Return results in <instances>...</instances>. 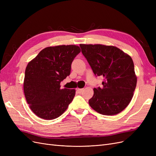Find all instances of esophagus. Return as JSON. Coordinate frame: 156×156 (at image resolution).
Segmentation results:
<instances>
[{"label":"esophagus","instance_id":"34e87169","mask_svg":"<svg viewBox=\"0 0 156 156\" xmlns=\"http://www.w3.org/2000/svg\"><path fill=\"white\" fill-rule=\"evenodd\" d=\"M83 91V88H77V92L79 94H81Z\"/></svg>","mask_w":156,"mask_h":156}]
</instances>
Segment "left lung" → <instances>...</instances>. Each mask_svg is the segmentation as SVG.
Segmentation results:
<instances>
[{
  "label": "left lung",
  "mask_w": 156,
  "mask_h": 156,
  "mask_svg": "<svg viewBox=\"0 0 156 156\" xmlns=\"http://www.w3.org/2000/svg\"><path fill=\"white\" fill-rule=\"evenodd\" d=\"M81 52L103 86L94 88L89 105L103 115H115L129 105L136 85L133 60L114 46L80 44Z\"/></svg>",
  "instance_id": "obj_1"
}]
</instances>
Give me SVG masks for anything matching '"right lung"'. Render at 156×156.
<instances>
[{"instance_id": "obj_1", "label": "right lung", "mask_w": 156, "mask_h": 156, "mask_svg": "<svg viewBox=\"0 0 156 156\" xmlns=\"http://www.w3.org/2000/svg\"><path fill=\"white\" fill-rule=\"evenodd\" d=\"M80 52L75 45L48 47L28 64L24 93L32 112L45 120L62 115L75 96V89L60 88V82L69 76L71 66Z\"/></svg>"}]
</instances>
